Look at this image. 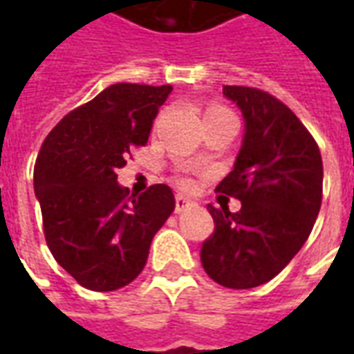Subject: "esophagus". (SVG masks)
Listing matches in <instances>:
<instances>
[{
	"label": "esophagus",
	"instance_id": "esophagus-1",
	"mask_svg": "<svg viewBox=\"0 0 354 354\" xmlns=\"http://www.w3.org/2000/svg\"><path fill=\"white\" fill-rule=\"evenodd\" d=\"M193 203L189 199H185L184 195H176V212L180 214V212H184V210H187V208H192Z\"/></svg>",
	"mask_w": 354,
	"mask_h": 354
}]
</instances>
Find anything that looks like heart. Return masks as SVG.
Wrapping results in <instances>:
<instances>
[{"instance_id":"heart-1","label":"heart","mask_w":354,"mask_h":354,"mask_svg":"<svg viewBox=\"0 0 354 354\" xmlns=\"http://www.w3.org/2000/svg\"><path fill=\"white\" fill-rule=\"evenodd\" d=\"M220 115H231V111L230 109L222 108V106H210V108H207V111H205V119H210V117H220ZM182 184L189 185V182L184 180Z\"/></svg>"}]
</instances>
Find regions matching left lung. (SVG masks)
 Masks as SVG:
<instances>
[{"label": "left lung", "mask_w": 354, "mask_h": 354, "mask_svg": "<svg viewBox=\"0 0 354 354\" xmlns=\"http://www.w3.org/2000/svg\"><path fill=\"white\" fill-rule=\"evenodd\" d=\"M245 117L235 167L216 192L241 210L214 208V233L203 243L207 274L225 288L266 284L288 266L309 237L322 203V157L296 113L273 94L225 85Z\"/></svg>", "instance_id": "8db88e82"}]
</instances>
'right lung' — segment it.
<instances>
[{
	"label": "right lung",
	"instance_id": "1",
	"mask_svg": "<svg viewBox=\"0 0 354 354\" xmlns=\"http://www.w3.org/2000/svg\"><path fill=\"white\" fill-rule=\"evenodd\" d=\"M172 87L117 83L72 109L43 142L34 169L43 233L58 266L81 286L111 292L146 266L155 233L176 207L169 185L129 195L117 169L146 146Z\"/></svg>",
	"mask_w": 354,
	"mask_h": 354
}]
</instances>
